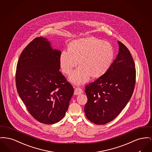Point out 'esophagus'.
Returning <instances> with one entry per match:
<instances>
[{
	"label": "esophagus",
	"instance_id": "34e87169",
	"mask_svg": "<svg viewBox=\"0 0 152 152\" xmlns=\"http://www.w3.org/2000/svg\"><path fill=\"white\" fill-rule=\"evenodd\" d=\"M83 93V90L80 88H75L74 90V94L75 95H79Z\"/></svg>",
	"mask_w": 152,
	"mask_h": 152
}]
</instances>
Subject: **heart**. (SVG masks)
Masks as SVG:
<instances>
[{
    "label": "heart",
    "instance_id": "heart-1",
    "mask_svg": "<svg viewBox=\"0 0 152 152\" xmlns=\"http://www.w3.org/2000/svg\"><path fill=\"white\" fill-rule=\"evenodd\" d=\"M114 56V48L110 43L87 37L72 41L69 50L62 52L59 62L62 72L70 74L79 61L80 66L70 77L72 83L79 85L87 82L91 75L98 78L104 75L110 67Z\"/></svg>",
    "mask_w": 152,
    "mask_h": 152
}]
</instances>
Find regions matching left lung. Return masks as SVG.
<instances>
[{
  "mask_svg": "<svg viewBox=\"0 0 152 152\" xmlns=\"http://www.w3.org/2000/svg\"><path fill=\"white\" fill-rule=\"evenodd\" d=\"M119 53L108 70L85 88L88 102L85 113L88 120L104 125L117 117L133 94L136 68L128 48L118 41Z\"/></svg>",
  "mask_w": 152,
  "mask_h": 152,
  "instance_id": "1",
  "label": "left lung"
}]
</instances>
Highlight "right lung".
I'll list each match as a JSON object with an SVG mask.
<instances>
[{
	"label": "right lung",
	"instance_id": "right-lung-1",
	"mask_svg": "<svg viewBox=\"0 0 152 152\" xmlns=\"http://www.w3.org/2000/svg\"><path fill=\"white\" fill-rule=\"evenodd\" d=\"M60 50L38 37L23 50L16 66V88L28 111L38 121L53 124L68 109L74 88L59 72Z\"/></svg>",
	"mask_w": 152,
	"mask_h": 152
}]
</instances>
